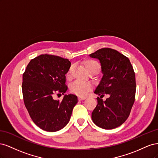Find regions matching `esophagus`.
Segmentation results:
<instances>
[{"label": "esophagus", "instance_id": "esophagus-1", "mask_svg": "<svg viewBox=\"0 0 158 158\" xmlns=\"http://www.w3.org/2000/svg\"><path fill=\"white\" fill-rule=\"evenodd\" d=\"M79 101H82V100H84L85 99V97H83V96H78V97Z\"/></svg>", "mask_w": 158, "mask_h": 158}]
</instances>
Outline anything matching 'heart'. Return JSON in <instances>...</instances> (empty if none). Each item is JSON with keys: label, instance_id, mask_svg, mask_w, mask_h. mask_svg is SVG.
Here are the masks:
<instances>
[{"label": "heart", "instance_id": "1", "mask_svg": "<svg viewBox=\"0 0 158 158\" xmlns=\"http://www.w3.org/2000/svg\"><path fill=\"white\" fill-rule=\"evenodd\" d=\"M85 69L88 72V73L92 72H95L98 73L100 70V65L96 60L93 59H88L84 62ZM72 68H70L66 73V78H70L71 77ZM70 89L72 93L78 95H85L89 91L92 89V85L87 82H81V81H75L70 85Z\"/></svg>", "mask_w": 158, "mask_h": 158}]
</instances>
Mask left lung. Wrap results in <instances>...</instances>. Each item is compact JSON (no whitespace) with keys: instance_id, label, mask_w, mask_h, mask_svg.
<instances>
[{"instance_id":"8db88e82","label":"left lung","mask_w":158,"mask_h":158,"mask_svg":"<svg viewBox=\"0 0 158 158\" xmlns=\"http://www.w3.org/2000/svg\"><path fill=\"white\" fill-rule=\"evenodd\" d=\"M89 56L99 60L103 74L94 92L101 98L104 94L110 95L106 101L97 98L92 121L104 129L117 128L126 121L135 102L136 80L132 66L127 56L110 48L99 49Z\"/></svg>"}]
</instances>
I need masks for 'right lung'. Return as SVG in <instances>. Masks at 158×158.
Segmentation results:
<instances>
[{"label":"right lung","instance_id":"1","mask_svg":"<svg viewBox=\"0 0 158 158\" xmlns=\"http://www.w3.org/2000/svg\"><path fill=\"white\" fill-rule=\"evenodd\" d=\"M70 62L62 57L41 55L31 59L23 74L22 93L25 106L35 125L42 130L56 132L69 123L78 98L65 94L62 101L53 99L68 88L66 76Z\"/></svg>","mask_w":158,"mask_h":158}]
</instances>
